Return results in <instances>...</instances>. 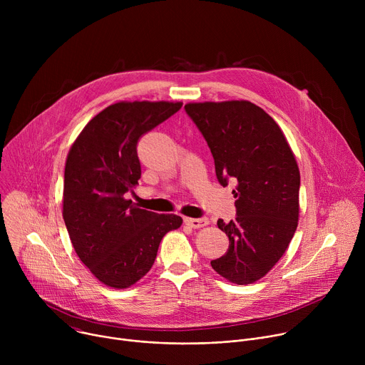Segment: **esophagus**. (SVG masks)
I'll list each match as a JSON object with an SVG mask.
<instances>
[{"label": "esophagus", "mask_w": 365, "mask_h": 365, "mask_svg": "<svg viewBox=\"0 0 365 365\" xmlns=\"http://www.w3.org/2000/svg\"><path fill=\"white\" fill-rule=\"evenodd\" d=\"M185 222H186V225H189V227L193 228V230L206 227L207 224H210V221H207L206 218H186Z\"/></svg>", "instance_id": "1"}]
</instances>
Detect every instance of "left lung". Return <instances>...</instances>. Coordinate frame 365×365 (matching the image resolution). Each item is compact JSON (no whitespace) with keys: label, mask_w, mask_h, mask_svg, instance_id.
<instances>
[{"label":"left lung","mask_w":365,"mask_h":365,"mask_svg":"<svg viewBox=\"0 0 365 365\" xmlns=\"http://www.w3.org/2000/svg\"><path fill=\"white\" fill-rule=\"evenodd\" d=\"M215 162L218 182H237V218L218 228L230 248L212 269L235 284L264 277L286 252L299 221L300 172L277 123L250 101L185 106Z\"/></svg>","instance_id":"8db88e82"}]
</instances>
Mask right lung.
Returning a JSON list of instances; mask_svg holds the SVG:
<instances>
[{
  "label": "right lung",
  "mask_w": 365,
  "mask_h": 365,
  "mask_svg": "<svg viewBox=\"0 0 365 365\" xmlns=\"http://www.w3.org/2000/svg\"><path fill=\"white\" fill-rule=\"evenodd\" d=\"M180 108L182 102L169 101L115 102L83 127L68 153L63 220L81 262L108 287L143 279L162 238L183 222L124 197L141 176L138 140Z\"/></svg>",
  "instance_id": "add662e5"
}]
</instances>
